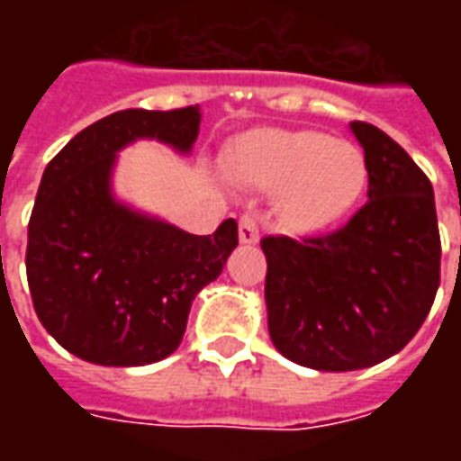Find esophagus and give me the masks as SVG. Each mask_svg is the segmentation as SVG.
<instances>
[{"mask_svg": "<svg viewBox=\"0 0 461 461\" xmlns=\"http://www.w3.org/2000/svg\"><path fill=\"white\" fill-rule=\"evenodd\" d=\"M240 241L241 244H257L259 241V224L254 214H244L240 220Z\"/></svg>", "mask_w": 461, "mask_h": 461, "instance_id": "34e87169", "label": "esophagus"}]
</instances>
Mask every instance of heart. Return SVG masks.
<instances>
[{
	"label": "heart",
	"mask_w": 461,
	"mask_h": 461,
	"mask_svg": "<svg viewBox=\"0 0 461 461\" xmlns=\"http://www.w3.org/2000/svg\"><path fill=\"white\" fill-rule=\"evenodd\" d=\"M221 165L237 187L279 192V220L291 231L336 224L367 187L363 150L313 131H251L231 142Z\"/></svg>",
	"instance_id": "heart-1"
}]
</instances>
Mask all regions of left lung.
<instances>
[{"label": "left lung", "instance_id": "left-lung-1", "mask_svg": "<svg viewBox=\"0 0 461 461\" xmlns=\"http://www.w3.org/2000/svg\"><path fill=\"white\" fill-rule=\"evenodd\" d=\"M367 202L329 237H264L267 319L281 356L326 373L383 363L425 323L439 286L432 185L390 135L353 121Z\"/></svg>", "mask_w": 461, "mask_h": 461}]
</instances>
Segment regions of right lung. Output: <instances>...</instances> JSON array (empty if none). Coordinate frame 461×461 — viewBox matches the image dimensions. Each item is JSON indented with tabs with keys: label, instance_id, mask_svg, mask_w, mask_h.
<instances>
[{
	"label": "right lung",
	"instance_id": "1",
	"mask_svg": "<svg viewBox=\"0 0 461 461\" xmlns=\"http://www.w3.org/2000/svg\"><path fill=\"white\" fill-rule=\"evenodd\" d=\"M197 105L118 111L88 125L46 165L29 220L26 279L36 316L95 366L138 367L177 350L194 296L237 247V221L197 237L115 197L118 152L158 140L187 155Z\"/></svg>",
	"mask_w": 461,
	"mask_h": 461
}]
</instances>
